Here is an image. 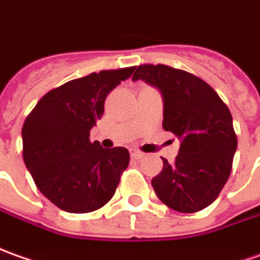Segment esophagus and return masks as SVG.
<instances>
[{
	"mask_svg": "<svg viewBox=\"0 0 260 260\" xmlns=\"http://www.w3.org/2000/svg\"><path fill=\"white\" fill-rule=\"evenodd\" d=\"M131 156H132L134 159H141V158H144V153L134 149V151H131Z\"/></svg>",
	"mask_w": 260,
	"mask_h": 260,
	"instance_id": "34e87169",
	"label": "esophagus"
}]
</instances>
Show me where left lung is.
Returning <instances> with one entry per match:
<instances>
[{"label": "left lung", "mask_w": 260, "mask_h": 260, "mask_svg": "<svg viewBox=\"0 0 260 260\" xmlns=\"http://www.w3.org/2000/svg\"><path fill=\"white\" fill-rule=\"evenodd\" d=\"M138 79L159 89L162 126L181 141L174 164L162 158L153 190L174 211H202L218 198L231 175L238 146L231 111L212 86L186 71L139 65L132 77Z\"/></svg>", "instance_id": "8db88e82"}]
</instances>
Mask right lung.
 Instances as JSON below:
<instances>
[{
	"mask_svg": "<svg viewBox=\"0 0 260 260\" xmlns=\"http://www.w3.org/2000/svg\"><path fill=\"white\" fill-rule=\"evenodd\" d=\"M135 67L93 72L44 95L22 126V156L37 188L59 209L96 211L114 197L129 164L126 148L89 142L107 95Z\"/></svg>",
	"mask_w": 260,
	"mask_h": 260,
	"instance_id": "1",
	"label": "right lung"
}]
</instances>
